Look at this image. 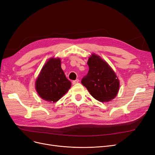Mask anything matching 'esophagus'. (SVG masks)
Wrapping results in <instances>:
<instances>
[{
    "instance_id": "obj_1",
    "label": "esophagus",
    "mask_w": 155,
    "mask_h": 155,
    "mask_svg": "<svg viewBox=\"0 0 155 155\" xmlns=\"http://www.w3.org/2000/svg\"><path fill=\"white\" fill-rule=\"evenodd\" d=\"M78 82H79V80H78V79H77V80H75V81H73L72 82V83H73V84H77Z\"/></svg>"
}]
</instances>
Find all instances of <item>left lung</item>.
I'll list each match as a JSON object with an SVG mask.
<instances>
[{
    "mask_svg": "<svg viewBox=\"0 0 155 155\" xmlns=\"http://www.w3.org/2000/svg\"><path fill=\"white\" fill-rule=\"evenodd\" d=\"M89 71L82 84L91 96L100 102H109L117 96L120 82L108 64L95 54L89 58Z\"/></svg>",
    "mask_w": 155,
    "mask_h": 155,
    "instance_id": "obj_1",
    "label": "left lung"
}]
</instances>
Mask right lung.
<instances>
[{
	"label": "right lung",
	"instance_id": "add662e5",
	"mask_svg": "<svg viewBox=\"0 0 155 155\" xmlns=\"http://www.w3.org/2000/svg\"><path fill=\"white\" fill-rule=\"evenodd\" d=\"M71 85L61 68V59L51 58L42 68L35 82V87L42 99L55 102L66 94Z\"/></svg>",
	"mask_w": 155,
	"mask_h": 155
}]
</instances>
